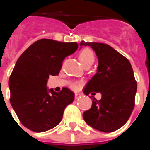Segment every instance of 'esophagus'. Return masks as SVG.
I'll use <instances>...</instances> for the list:
<instances>
[{"mask_svg":"<svg viewBox=\"0 0 150 150\" xmlns=\"http://www.w3.org/2000/svg\"><path fill=\"white\" fill-rule=\"evenodd\" d=\"M79 96H80L79 94L77 93H75V99H78V98H79Z\"/></svg>","mask_w":150,"mask_h":150,"instance_id":"34e87169","label":"esophagus"}]
</instances>
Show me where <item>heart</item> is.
Returning <instances> with one entry per match:
<instances>
[{
	"mask_svg": "<svg viewBox=\"0 0 150 150\" xmlns=\"http://www.w3.org/2000/svg\"><path fill=\"white\" fill-rule=\"evenodd\" d=\"M79 60L81 61V63L83 64V66L89 65V64L92 65L93 64L94 60H95V56H94V54L91 50L85 49L80 54ZM72 87L73 88H76L77 86L74 84L72 85Z\"/></svg>",
	"mask_w": 150,
	"mask_h": 150,
	"instance_id": "b5f03b06",
	"label": "heart"
}]
</instances>
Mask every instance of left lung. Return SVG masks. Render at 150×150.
I'll use <instances>...</instances> for the list:
<instances>
[{"label": "left lung", "instance_id": "obj_1", "mask_svg": "<svg viewBox=\"0 0 150 150\" xmlns=\"http://www.w3.org/2000/svg\"><path fill=\"white\" fill-rule=\"evenodd\" d=\"M98 59L96 73L85 87V95L100 93V100L93 98L91 108L83 113L84 121L90 127L103 132H111L128 121L135 106L137 83L128 59L110 46L102 43H86Z\"/></svg>", "mask_w": 150, "mask_h": 150}]
</instances>
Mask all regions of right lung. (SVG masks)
I'll list each match as a JSON object with an SVG mask.
<instances>
[{
	"label": "right lung",
	"mask_w": 150,
	"mask_h": 150,
	"mask_svg": "<svg viewBox=\"0 0 150 150\" xmlns=\"http://www.w3.org/2000/svg\"><path fill=\"white\" fill-rule=\"evenodd\" d=\"M79 47L76 42L43 39L33 43L18 59L9 78L11 104L21 123L36 132L51 129L61 122L74 93L63 88L48 89L49 75H57L62 62Z\"/></svg>",
	"instance_id": "add662e5"
}]
</instances>
